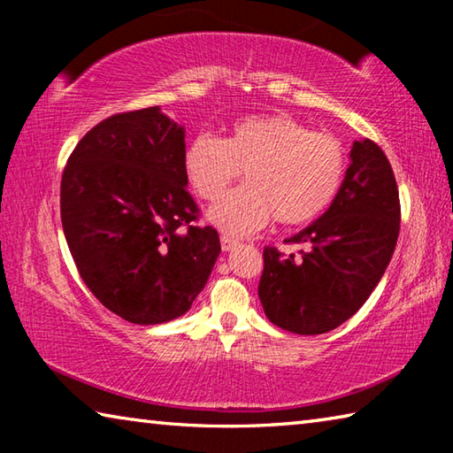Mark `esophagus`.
Masks as SVG:
<instances>
[{
  "instance_id": "1",
  "label": "esophagus",
  "mask_w": 453,
  "mask_h": 453,
  "mask_svg": "<svg viewBox=\"0 0 453 453\" xmlns=\"http://www.w3.org/2000/svg\"><path fill=\"white\" fill-rule=\"evenodd\" d=\"M237 245H240V240H235V237H232V235H221V250L224 251H232V250H235Z\"/></svg>"
}]
</instances>
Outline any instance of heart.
Returning a JSON list of instances; mask_svg holds the SVG:
<instances>
[{"label": "heart", "mask_w": 453, "mask_h": 453, "mask_svg": "<svg viewBox=\"0 0 453 453\" xmlns=\"http://www.w3.org/2000/svg\"><path fill=\"white\" fill-rule=\"evenodd\" d=\"M189 188L218 202L243 172L248 186L210 210L224 232L245 235L270 218L305 226L327 211L346 178V150L334 135L318 134L288 113H254L234 119L226 134L196 135L181 159Z\"/></svg>", "instance_id": "obj_1"}]
</instances>
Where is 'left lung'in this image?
I'll return each mask as SVG.
<instances>
[{
    "label": "left lung",
    "mask_w": 453,
    "mask_h": 453,
    "mask_svg": "<svg viewBox=\"0 0 453 453\" xmlns=\"http://www.w3.org/2000/svg\"><path fill=\"white\" fill-rule=\"evenodd\" d=\"M342 189L327 211L288 243L300 256L264 250L259 300L281 329L318 335L362 308L394 256L400 235V194L386 153L372 140L354 142Z\"/></svg>",
    "instance_id": "obj_1"
}]
</instances>
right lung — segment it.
I'll use <instances>...</instances> for the list:
<instances>
[{"label":"right lung","instance_id":"right-lung-1","mask_svg":"<svg viewBox=\"0 0 453 453\" xmlns=\"http://www.w3.org/2000/svg\"><path fill=\"white\" fill-rule=\"evenodd\" d=\"M183 137L157 105L116 113L81 137L61 175V226L81 280L132 324L183 316L221 251L216 229L196 226Z\"/></svg>","mask_w":453,"mask_h":453}]
</instances>
